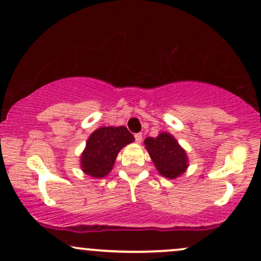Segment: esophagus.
Masks as SVG:
<instances>
[{"label": "esophagus", "instance_id": "34e87169", "mask_svg": "<svg viewBox=\"0 0 261 261\" xmlns=\"http://www.w3.org/2000/svg\"><path fill=\"white\" fill-rule=\"evenodd\" d=\"M135 140H136L137 144H141V141H142V134H141V133L135 134Z\"/></svg>", "mask_w": 261, "mask_h": 261}]
</instances>
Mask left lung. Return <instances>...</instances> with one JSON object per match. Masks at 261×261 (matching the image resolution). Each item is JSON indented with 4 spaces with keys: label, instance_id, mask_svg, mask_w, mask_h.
Listing matches in <instances>:
<instances>
[{
    "label": "left lung",
    "instance_id": "8db88e82",
    "mask_svg": "<svg viewBox=\"0 0 261 261\" xmlns=\"http://www.w3.org/2000/svg\"><path fill=\"white\" fill-rule=\"evenodd\" d=\"M145 147L161 176L174 179L187 171L188 156L173 135L160 133L156 137H146Z\"/></svg>",
    "mask_w": 261,
    "mask_h": 261
}]
</instances>
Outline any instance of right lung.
<instances>
[{
	"mask_svg": "<svg viewBox=\"0 0 261 261\" xmlns=\"http://www.w3.org/2000/svg\"><path fill=\"white\" fill-rule=\"evenodd\" d=\"M135 141L125 126H102L89 136L80 154V168L94 178H102L113 170L117 153Z\"/></svg>",
	"mask_w": 261,
	"mask_h": 261,
	"instance_id": "obj_1",
	"label": "right lung"
}]
</instances>
